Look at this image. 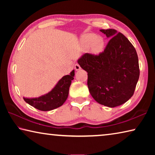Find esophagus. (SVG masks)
I'll list each match as a JSON object with an SVG mask.
<instances>
[{
  "label": "esophagus",
  "mask_w": 155,
  "mask_h": 155,
  "mask_svg": "<svg viewBox=\"0 0 155 155\" xmlns=\"http://www.w3.org/2000/svg\"><path fill=\"white\" fill-rule=\"evenodd\" d=\"M74 69L76 70H79L81 69V66L79 65V64H76L74 65Z\"/></svg>",
  "instance_id": "34e87169"
}]
</instances>
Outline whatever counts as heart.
Wrapping results in <instances>:
<instances>
[{"label":"heart","mask_w":155,"mask_h":155,"mask_svg":"<svg viewBox=\"0 0 155 155\" xmlns=\"http://www.w3.org/2000/svg\"><path fill=\"white\" fill-rule=\"evenodd\" d=\"M82 43L85 48H91L94 53L99 54L103 51L104 40L101 37H97L94 34H86L82 39Z\"/></svg>","instance_id":"1"}]
</instances>
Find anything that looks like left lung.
Wrapping results in <instances>:
<instances>
[{"mask_svg": "<svg viewBox=\"0 0 155 155\" xmlns=\"http://www.w3.org/2000/svg\"><path fill=\"white\" fill-rule=\"evenodd\" d=\"M110 40L98 54L85 53L78 60L87 72V86L94 99L115 107L128 101L140 77L138 57L129 40L116 30L101 29Z\"/></svg>", "mask_w": 155, "mask_h": 155, "instance_id": "1", "label": "left lung"}]
</instances>
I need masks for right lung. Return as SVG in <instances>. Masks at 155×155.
I'll list each match as a JSON object with an SVG mask.
<instances>
[{"mask_svg":"<svg viewBox=\"0 0 155 155\" xmlns=\"http://www.w3.org/2000/svg\"><path fill=\"white\" fill-rule=\"evenodd\" d=\"M74 70L70 75H65L59 81L52 90L45 95L39 98H23L26 103L40 111H47L61 107L68 96L69 87L74 79Z\"/></svg>","mask_w":155,"mask_h":155,"instance_id":"add662e5","label":"right lung"}]
</instances>
